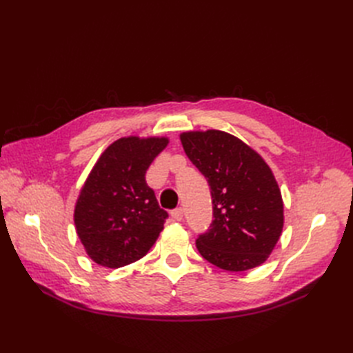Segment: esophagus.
Returning a JSON list of instances; mask_svg holds the SVG:
<instances>
[{
	"label": "esophagus",
	"mask_w": 353,
	"mask_h": 353,
	"mask_svg": "<svg viewBox=\"0 0 353 353\" xmlns=\"http://www.w3.org/2000/svg\"><path fill=\"white\" fill-rule=\"evenodd\" d=\"M170 216H172L174 221H181V219H183V209H181V208L174 209L172 212H170Z\"/></svg>",
	"instance_id": "esophagus-1"
}]
</instances>
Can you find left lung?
<instances>
[{
  "label": "left lung",
  "instance_id": "1",
  "mask_svg": "<svg viewBox=\"0 0 353 353\" xmlns=\"http://www.w3.org/2000/svg\"><path fill=\"white\" fill-rule=\"evenodd\" d=\"M210 187L213 221L197 250L221 270L240 272L270 258L284 225V203L271 168L240 138L218 130L179 135Z\"/></svg>",
  "mask_w": 353,
  "mask_h": 353
}]
</instances>
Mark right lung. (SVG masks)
<instances>
[{
  "label": "right lung",
  "instance_id": "obj_1",
  "mask_svg": "<svg viewBox=\"0 0 353 353\" xmlns=\"http://www.w3.org/2000/svg\"><path fill=\"white\" fill-rule=\"evenodd\" d=\"M169 144L168 137H123L92 166L79 191L73 219L90 258L105 268L141 259L168 218L159 208L145 172Z\"/></svg>",
  "mask_w": 353,
  "mask_h": 353
}]
</instances>
